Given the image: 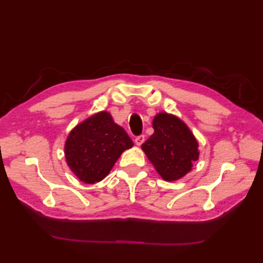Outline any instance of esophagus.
Returning a JSON list of instances; mask_svg holds the SVG:
<instances>
[{"label": "esophagus", "instance_id": "obj_1", "mask_svg": "<svg viewBox=\"0 0 263 263\" xmlns=\"http://www.w3.org/2000/svg\"><path fill=\"white\" fill-rule=\"evenodd\" d=\"M135 142L137 146H141V144L144 142V136H139L135 139Z\"/></svg>", "mask_w": 263, "mask_h": 263}]
</instances>
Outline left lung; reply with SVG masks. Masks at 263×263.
<instances>
[{
  "instance_id": "left-lung-1",
  "label": "left lung",
  "mask_w": 263,
  "mask_h": 263,
  "mask_svg": "<svg viewBox=\"0 0 263 263\" xmlns=\"http://www.w3.org/2000/svg\"><path fill=\"white\" fill-rule=\"evenodd\" d=\"M153 127L154 135L141 149L161 178L167 182L180 180L199 159L198 140L185 123L166 111L156 114Z\"/></svg>"
}]
</instances>
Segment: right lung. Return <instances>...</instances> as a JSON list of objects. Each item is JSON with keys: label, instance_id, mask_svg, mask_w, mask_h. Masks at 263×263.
<instances>
[{"label": "right lung", "instance_id": "add662e5", "mask_svg": "<svg viewBox=\"0 0 263 263\" xmlns=\"http://www.w3.org/2000/svg\"><path fill=\"white\" fill-rule=\"evenodd\" d=\"M133 147L124 128L107 110L89 116L70 131L64 144L69 168L86 184L100 182L108 175L123 152Z\"/></svg>", "mask_w": 263, "mask_h": 263}]
</instances>
